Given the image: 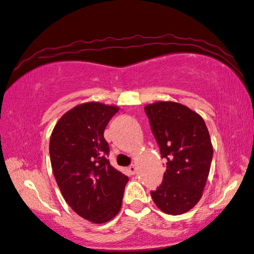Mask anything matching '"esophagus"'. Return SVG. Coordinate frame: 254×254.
Segmentation results:
<instances>
[{
	"label": "esophagus",
	"instance_id": "34e87169",
	"mask_svg": "<svg viewBox=\"0 0 254 254\" xmlns=\"http://www.w3.org/2000/svg\"><path fill=\"white\" fill-rule=\"evenodd\" d=\"M136 166L135 165H131V166H128V171H130V174L131 175H135V172H136Z\"/></svg>",
	"mask_w": 254,
	"mask_h": 254
}]
</instances>
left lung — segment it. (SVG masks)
Returning <instances> with one entry per match:
<instances>
[{
	"mask_svg": "<svg viewBox=\"0 0 254 254\" xmlns=\"http://www.w3.org/2000/svg\"><path fill=\"white\" fill-rule=\"evenodd\" d=\"M161 158L167 160L163 182L150 191L159 209L169 215L190 210L202 197L213 159L209 133L201 116L177 102L145 107Z\"/></svg>",
	"mask_w": 254,
	"mask_h": 254,
	"instance_id": "1",
	"label": "left lung"
}]
</instances>
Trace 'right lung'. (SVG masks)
I'll use <instances>...</instances> for the list:
<instances>
[{"label": "right lung", "instance_id": "right-lung-1", "mask_svg": "<svg viewBox=\"0 0 254 254\" xmlns=\"http://www.w3.org/2000/svg\"><path fill=\"white\" fill-rule=\"evenodd\" d=\"M119 108L87 102L66 112L51 134L53 174L66 203L95 224L112 219L122 205L128 178L110 165L105 128Z\"/></svg>", "mask_w": 254, "mask_h": 254}]
</instances>
